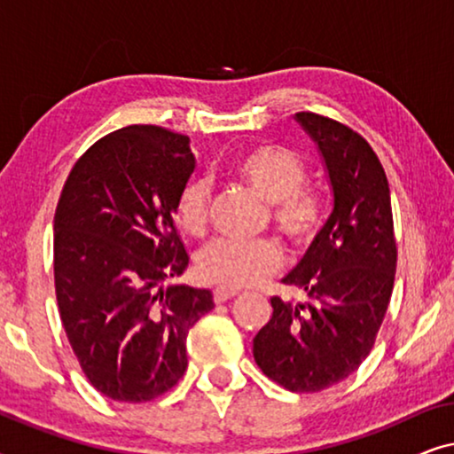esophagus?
I'll list each match as a JSON object with an SVG mask.
<instances>
[{"instance_id": "esophagus-1", "label": "esophagus", "mask_w": 454, "mask_h": 454, "mask_svg": "<svg viewBox=\"0 0 454 454\" xmlns=\"http://www.w3.org/2000/svg\"><path fill=\"white\" fill-rule=\"evenodd\" d=\"M238 295H239V291L225 289V287H216L215 294H213L216 303H223V301H227V300H233V297H238Z\"/></svg>"}]
</instances>
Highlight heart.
<instances>
[{
  "instance_id": "1",
  "label": "heart",
  "mask_w": 454,
  "mask_h": 454,
  "mask_svg": "<svg viewBox=\"0 0 454 454\" xmlns=\"http://www.w3.org/2000/svg\"><path fill=\"white\" fill-rule=\"evenodd\" d=\"M231 173L254 194L269 202L270 219L294 247L312 244L322 227V204L306 184V167L294 153L278 145L254 146L233 160ZM210 184L190 179L173 204V219L190 235L207 227ZM283 256L275 241L216 239L198 256L204 281L225 289H250L262 285L281 269Z\"/></svg>"
}]
</instances>
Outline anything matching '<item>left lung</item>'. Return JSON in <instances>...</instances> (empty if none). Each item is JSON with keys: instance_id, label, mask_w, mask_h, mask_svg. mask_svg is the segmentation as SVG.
Wrapping results in <instances>:
<instances>
[{"instance_id": "left-lung-1", "label": "left lung", "mask_w": 454, "mask_h": 454, "mask_svg": "<svg viewBox=\"0 0 454 454\" xmlns=\"http://www.w3.org/2000/svg\"><path fill=\"white\" fill-rule=\"evenodd\" d=\"M318 148L333 213L301 262L283 278L301 300L272 297V318L254 337V359L294 393L345 380L368 357L396 270L388 179L357 132L328 117L295 114Z\"/></svg>"}]
</instances>
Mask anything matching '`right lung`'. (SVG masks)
I'll return each mask as SVG.
<instances>
[{
	"mask_svg": "<svg viewBox=\"0 0 454 454\" xmlns=\"http://www.w3.org/2000/svg\"><path fill=\"white\" fill-rule=\"evenodd\" d=\"M196 167L190 138L128 126L95 142L67 177L53 219L61 325L98 393L145 403L188 368V331L215 308L208 289L165 281L188 252L173 204Z\"/></svg>",
	"mask_w": 454,
	"mask_h": 454,
	"instance_id": "add662e5",
	"label": "right lung"
}]
</instances>
